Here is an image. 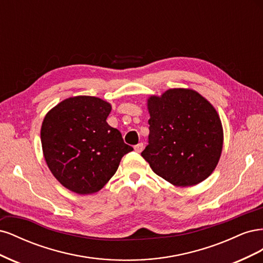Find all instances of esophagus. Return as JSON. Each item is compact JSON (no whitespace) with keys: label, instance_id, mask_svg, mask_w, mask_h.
I'll list each match as a JSON object with an SVG mask.
<instances>
[{"label":"esophagus","instance_id":"esophagus-1","mask_svg":"<svg viewBox=\"0 0 263 263\" xmlns=\"http://www.w3.org/2000/svg\"><path fill=\"white\" fill-rule=\"evenodd\" d=\"M134 148L136 153H141L142 149H144V144H142V142H139V144H137Z\"/></svg>","mask_w":263,"mask_h":263}]
</instances>
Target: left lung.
Segmentation results:
<instances>
[{
	"instance_id": "left-lung-1",
	"label": "left lung",
	"mask_w": 263,
	"mask_h": 263,
	"mask_svg": "<svg viewBox=\"0 0 263 263\" xmlns=\"http://www.w3.org/2000/svg\"><path fill=\"white\" fill-rule=\"evenodd\" d=\"M148 145L141 153L171 184L192 186L209 178L222 149L220 118L211 103L189 89H170L148 100Z\"/></svg>"
}]
</instances>
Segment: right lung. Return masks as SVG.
<instances>
[{
  "label": "right lung",
  "mask_w": 263,
  "mask_h": 263,
  "mask_svg": "<svg viewBox=\"0 0 263 263\" xmlns=\"http://www.w3.org/2000/svg\"><path fill=\"white\" fill-rule=\"evenodd\" d=\"M110 109L107 102L84 95L62 101L44 118L41 138L47 165L74 193L98 192L134 150L107 124Z\"/></svg>",
  "instance_id": "1"
}]
</instances>
